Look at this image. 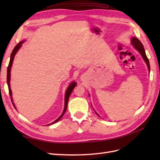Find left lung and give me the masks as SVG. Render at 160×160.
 <instances>
[{
  "label": "left lung",
  "instance_id": "8db88e82",
  "mask_svg": "<svg viewBox=\"0 0 160 160\" xmlns=\"http://www.w3.org/2000/svg\"><path fill=\"white\" fill-rule=\"evenodd\" d=\"M131 43H132V45H133L135 48L140 53L142 58H143V59L145 61V62L147 64V67L148 68L149 71H150V64H149V61H148V59L147 55H146L145 50H144L143 45H142V43L140 41V40L138 39L137 38H135V37H132V38ZM96 114L98 115V114L97 113H96Z\"/></svg>",
  "mask_w": 160,
  "mask_h": 160
}]
</instances>
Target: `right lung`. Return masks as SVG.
Segmentation results:
<instances>
[{
	"mask_svg": "<svg viewBox=\"0 0 160 160\" xmlns=\"http://www.w3.org/2000/svg\"><path fill=\"white\" fill-rule=\"evenodd\" d=\"M24 42V41H21L19 43H18L16 45V46L14 47V49H13L12 52L11 53V56H10V60H9V65H8V73H7V82H8V88H9V96L10 97H11V100L13 102V100H12V90L11 89H10V71H11V67L12 66V63H13V58H14V56L16 55V53H17V52H18V49L20 48V47L22 46V44ZM76 86V83L75 82H71L70 84V85L69 86V87H68V89H67V91H66V93H65V98H64V111L62 112V115H60V116L56 120H55L54 122H53L52 123H51L48 125H50V124H54L56 123V122H57L58 120H60L61 118H62V117L64 115V113H65V111L67 110V104H68V100H69V96L70 95L71 93V92H72V91L73 90V89L75 88V87ZM13 104V103H12ZM13 106H14V104H13ZM16 108V107H15Z\"/></svg>",
	"mask_w": 160,
	"mask_h": 160,
	"instance_id": "add662e5",
	"label": "right lung"
}]
</instances>
